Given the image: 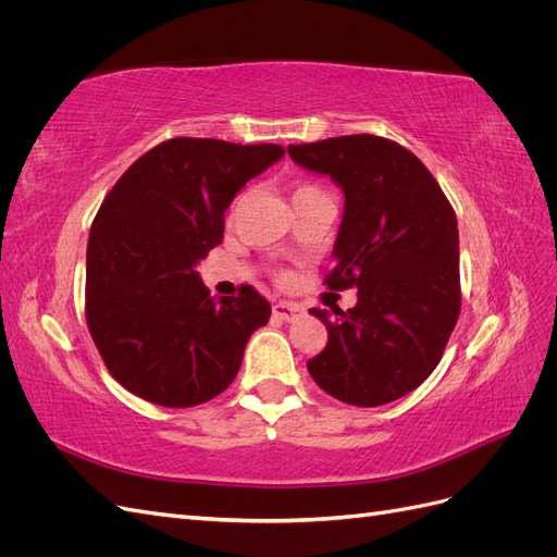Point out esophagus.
Masks as SVG:
<instances>
[{"instance_id":"34e87169","label":"esophagus","mask_w":557,"mask_h":557,"mask_svg":"<svg viewBox=\"0 0 557 557\" xmlns=\"http://www.w3.org/2000/svg\"><path fill=\"white\" fill-rule=\"evenodd\" d=\"M272 313L281 320H285V323H293V320L301 318V313H305V309H301L299 305H293V301H276V305L272 307Z\"/></svg>"}]
</instances>
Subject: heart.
Returning <instances> with one entry per match:
<instances>
[{
    "label": "heart",
    "mask_w": 557,
    "mask_h": 557,
    "mask_svg": "<svg viewBox=\"0 0 557 557\" xmlns=\"http://www.w3.org/2000/svg\"><path fill=\"white\" fill-rule=\"evenodd\" d=\"M315 190H320L315 183H301V185H297V188L293 190V197H297V195H305V193H315Z\"/></svg>",
    "instance_id": "1"
}]
</instances>
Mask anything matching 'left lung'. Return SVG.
Returning <instances> with one entry per match:
<instances>
[{
  "mask_svg": "<svg viewBox=\"0 0 557 557\" xmlns=\"http://www.w3.org/2000/svg\"><path fill=\"white\" fill-rule=\"evenodd\" d=\"M290 158L330 174L346 209L334 244L330 290L358 288V305L311 309L327 344L307 362L332 397L381 407L411 393L440 364L458 323V218L411 150L376 134L290 144Z\"/></svg>",
  "mask_w": 557,
  "mask_h": 557,
  "instance_id": "1",
  "label": "left lung"
}]
</instances>
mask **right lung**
I'll list each match as a JSON object with an SVG mask.
<instances>
[{"instance_id": "obj_1", "label": "right lung", "mask_w": 557, "mask_h": 557, "mask_svg": "<svg viewBox=\"0 0 557 557\" xmlns=\"http://www.w3.org/2000/svg\"><path fill=\"white\" fill-rule=\"evenodd\" d=\"M285 153L278 144L176 137L129 164L99 207L86 256V323L109 374L158 407H197L237 376L272 307L242 285L215 299L195 264L225 209Z\"/></svg>"}]
</instances>
